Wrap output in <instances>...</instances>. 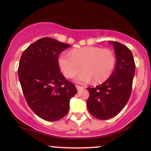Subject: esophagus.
Here are the masks:
<instances>
[{"instance_id": "obj_1", "label": "esophagus", "mask_w": 151, "mask_h": 151, "mask_svg": "<svg viewBox=\"0 0 151 151\" xmlns=\"http://www.w3.org/2000/svg\"><path fill=\"white\" fill-rule=\"evenodd\" d=\"M76 87H77L78 91H79V90L84 89V86H79V85H76Z\"/></svg>"}]
</instances>
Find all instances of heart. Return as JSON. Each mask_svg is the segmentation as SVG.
Listing matches in <instances>:
<instances>
[{"instance_id": "b5f03b06", "label": "heart", "mask_w": 151, "mask_h": 151, "mask_svg": "<svg viewBox=\"0 0 151 151\" xmlns=\"http://www.w3.org/2000/svg\"><path fill=\"white\" fill-rule=\"evenodd\" d=\"M58 62L65 77H74L82 69L84 72L76 79L78 82L87 83L92 79L95 82H102L113 72L116 57L111 50L85 47L74 50L71 54L62 53Z\"/></svg>"}]
</instances>
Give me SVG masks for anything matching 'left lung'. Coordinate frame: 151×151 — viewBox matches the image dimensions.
<instances>
[{"label":"left lung","instance_id":"left-lung-1","mask_svg":"<svg viewBox=\"0 0 151 151\" xmlns=\"http://www.w3.org/2000/svg\"><path fill=\"white\" fill-rule=\"evenodd\" d=\"M109 42L114 45L116 56L115 70L101 84L87 87L88 110L93 117L101 120L113 118L124 108L131 96L136 70L131 50L120 42Z\"/></svg>","mask_w":151,"mask_h":151}]
</instances>
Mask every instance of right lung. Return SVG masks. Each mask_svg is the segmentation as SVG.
Wrapping results in <instances>:
<instances>
[{"mask_svg":"<svg viewBox=\"0 0 151 151\" xmlns=\"http://www.w3.org/2000/svg\"><path fill=\"white\" fill-rule=\"evenodd\" d=\"M70 45L50 37L31 44L22 52L18 77L24 96L38 116L49 121L68 113L70 99L77 90L60 70L59 55Z\"/></svg>","mask_w":151,"mask_h":151,"instance_id":"add662e5","label":"right lung"}]
</instances>
